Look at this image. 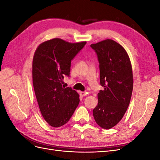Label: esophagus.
<instances>
[{"instance_id": "esophagus-1", "label": "esophagus", "mask_w": 160, "mask_h": 160, "mask_svg": "<svg viewBox=\"0 0 160 160\" xmlns=\"http://www.w3.org/2000/svg\"><path fill=\"white\" fill-rule=\"evenodd\" d=\"M79 94L82 97H85V96H87V95H88V93H85V92H83V91H79Z\"/></svg>"}]
</instances>
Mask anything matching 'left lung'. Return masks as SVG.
<instances>
[{"instance_id":"obj_1","label":"left lung","mask_w":160,"mask_h":160,"mask_svg":"<svg viewBox=\"0 0 160 160\" xmlns=\"http://www.w3.org/2000/svg\"><path fill=\"white\" fill-rule=\"evenodd\" d=\"M91 47L98 55L100 84L98 104L93 110L95 122L109 129L123 117L132 98L133 79L132 63L124 48L112 39L103 40Z\"/></svg>"}]
</instances>
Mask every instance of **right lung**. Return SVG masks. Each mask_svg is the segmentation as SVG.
I'll return each mask as SVG.
<instances>
[{"mask_svg": "<svg viewBox=\"0 0 160 160\" xmlns=\"http://www.w3.org/2000/svg\"><path fill=\"white\" fill-rule=\"evenodd\" d=\"M86 44L55 38L38 45L32 59V83L43 118L53 128L65 125L79 103V95L62 85L71 62Z\"/></svg>", "mask_w": 160, "mask_h": 160, "instance_id": "right-lung-1", "label": "right lung"}]
</instances>
